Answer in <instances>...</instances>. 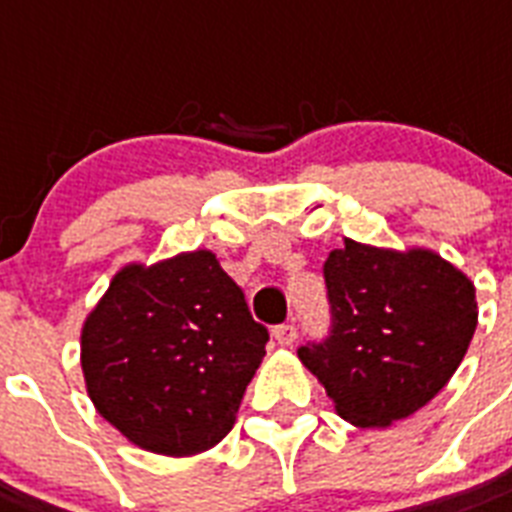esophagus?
I'll return each mask as SVG.
<instances>
[{
    "label": "esophagus",
    "mask_w": 512,
    "mask_h": 512,
    "mask_svg": "<svg viewBox=\"0 0 512 512\" xmlns=\"http://www.w3.org/2000/svg\"><path fill=\"white\" fill-rule=\"evenodd\" d=\"M273 336L281 347H292L297 342V326L294 323H281V326L273 328Z\"/></svg>",
    "instance_id": "1"
}]
</instances>
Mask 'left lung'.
Segmentation results:
<instances>
[{
    "label": "left lung",
    "mask_w": 512,
    "mask_h": 512,
    "mask_svg": "<svg viewBox=\"0 0 512 512\" xmlns=\"http://www.w3.org/2000/svg\"><path fill=\"white\" fill-rule=\"evenodd\" d=\"M331 326L302 344L339 415L378 429L442 392L476 331V289L429 249L392 252L352 239L323 263Z\"/></svg>",
    "instance_id": "8db88e82"
}]
</instances>
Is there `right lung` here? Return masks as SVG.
<instances>
[{"label": "right lung", "mask_w": 512, "mask_h": 512, "mask_svg": "<svg viewBox=\"0 0 512 512\" xmlns=\"http://www.w3.org/2000/svg\"><path fill=\"white\" fill-rule=\"evenodd\" d=\"M268 328L213 252L128 265L83 323L86 389L123 436L157 455H194L234 429Z\"/></svg>", "instance_id": "obj_1"}]
</instances>
